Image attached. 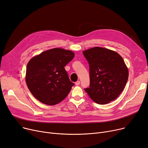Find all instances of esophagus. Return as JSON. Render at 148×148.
<instances>
[{
    "mask_svg": "<svg viewBox=\"0 0 148 148\" xmlns=\"http://www.w3.org/2000/svg\"><path fill=\"white\" fill-rule=\"evenodd\" d=\"M75 84L76 86H78V85H79V84H80V81H77V82H75Z\"/></svg>",
    "mask_w": 148,
    "mask_h": 148,
    "instance_id": "34e87169",
    "label": "esophagus"
}]
</instances>
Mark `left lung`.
Returning <instances> with one entry per match:
<instances>
[{
	"instance_id": "8db88e82",
	"label": "left lung",
	"mask_w": 148,
	"mask_h": 148,
	"mask_svg": "<svg viewBox=\"0 0 148 148\" xmlns=\"http://www.w3.org/2000/svg\"><path fill=\"white\" fill-rule=\"evenodd\" d=\"M89 65L90 86L84 89L97 104L117 98L125 88L128 70L123 58L114 51L95 47L83 51Z\"/></svg>"
}]
</instances>
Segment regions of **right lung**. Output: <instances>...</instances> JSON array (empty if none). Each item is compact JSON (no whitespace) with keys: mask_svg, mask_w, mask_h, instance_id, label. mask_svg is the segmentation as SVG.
<instances>
[{"mask_svg":"<svg viewBox=\"0 0 148 148\" xmlns=\"http://www.w3.org/2000/svg\"><path fill=\"white\" fill-rule=\"evenodd\" d=\"M72 51L54 48L31 59L27 65L26 82L34 97L47 105L64 99L74 84L65 66L74 57Z\"/></svg>","mask_w":148,"mask_h":148,"instance_id":"add662e5","label":"right lung"}]
</instances>
